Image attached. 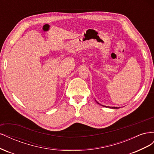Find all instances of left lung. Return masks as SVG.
Segmentation results:
<instances>
[{
  "mask_svg": "<svg viewBox=\"0 0 154 154\" xmlns=\"http://www.w3.org/2000/svg\"><path fill=\"white\" fill-rule=\"evenodd\" d=\"M97 103L100 104L99 103ZM110 108H111V109H119V107H113V106H112V107H110Z\"/></svg>",
  "mask_w": 154,
  "mask_h": 154,
  "instance_id": "8db88e82",
  "label": "left lung"
}]
</instances>
